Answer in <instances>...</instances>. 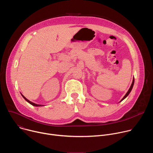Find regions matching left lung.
I'll list each match as a JSON object with an SVG mask.
<instances>
[{
    "label": "left lung",
    "instance_id": "left-lung-1",
    "mask_svg": "<svg viewBox=\"0 0 153 153\" xmlns=\"http://www.w3.org/2000/svg\"><path fill=\"white\" fill-rule=\"evenodd\" d=\"M134 79L133 78V82H132V83H131V86H130V88H129V89L128 90V92L126 93V94L124 96V97L121 99V100L120 101V102H122L123 99H125L128 95H129V94L130 93V92L131 91V90H132V89H133V85H134Z\"/></svg>",
    "mask_w": 153,
    "mask_h": 153
}]
</instances>
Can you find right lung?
<instances>
[{
	"instance_id": "obj_1",
	"label": "right lung",
	"mask_w": 153,
	"mask_h": 153,
	"mask_svg": "<svg viewBox=\"0 0 153 153\" xmlns=\"http://www.w3.org/2000/svg\"><path fill=\"white\" fill-rule=\"evenodd\" d=\"M21 94V93H20ZM21 95H22V96L23 97H24V99L27 101V102H28L29 103H30L31 105H32L33 106H44V105H39V104H36V103H33V102H31V101H30L29 100H28L24 95H22L21 94Z\"/></svg>"
}]
</instances>
